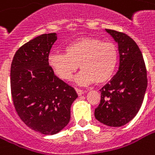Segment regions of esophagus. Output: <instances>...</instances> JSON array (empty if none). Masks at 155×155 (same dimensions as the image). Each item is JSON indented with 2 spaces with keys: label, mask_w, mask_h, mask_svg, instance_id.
<instances>
[{
  "label": "esophagus",
  "mask_w": 155,
  "mask_h": 155,
  "mask_svg": "<svg viewBox=\"0 0 155 155\" xmlns=\"http://www.w3.org/2000/svg\"><path fill=\"white\" fill-rule=\"evenodd\" d=\"M75 90H76V92H77V94L79 96H81V95H83V94L85 93L84 90H81V89H80V88H76Z\"/></svg>",
  "instance_id": "1"
}]
</instances>
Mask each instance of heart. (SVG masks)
Returning <instances> with one entry per match:
<instances>
[{
    "label": "heart",
    "mask_w": 155,
    "mask_h": 155,
    "mask_svg": "<svg viewBox=\"0 0 155 155\" xmlns=\"http://www.w3.org/2000/svg\"><path fill=\"white\" fill-rule=\"evenodd\" d=\"M64 52H51L48 64L63 81H69L78 68L82 69L75 77L79 85L104 83L112 77L118 61V51L112 42L96 38H82L68 44Z\"/></svg>",
    "instance_id": "b5f03b06"
}]
</instances>
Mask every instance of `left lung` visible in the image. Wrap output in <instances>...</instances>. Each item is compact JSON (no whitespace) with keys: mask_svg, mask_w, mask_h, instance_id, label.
<instances>
[{"mask_svg":"<svg viewBox=\"0 0 155 155\" xmlns=\"http://www.w3.org/2000/svg\"><path fill=\"white\" fill-rule=\"evenodd\" d=\"M117 43L119 68L103 87L96 118L104 124L120 127L129 123L140 109L147 87V69L135 41L123 32L105 30Z\"/></svg>","mask_w":155,"mask_h":155,"instance_id":"obj_1","label":"left lung"}]
</instances>
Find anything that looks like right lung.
Segmentation results:
<instances>
[{"label":"right lung","mask_w":155,"mask_h":155,"mask_svg":"<svg viewBox=\"0 0 155 155\" xmlns=\"http://www.w3.org/2000/svg\"><path fill=\"white\" fill-rule=\"evenodd\" d=\"M56 33L43 34L16 51L10 69L11 95L16 112L31 129L45 135L59 132L71 117L78 97L74 87L58 78L48 64Z\"/></svg>","instance_id":"right-lung-1"}]
</instances>
